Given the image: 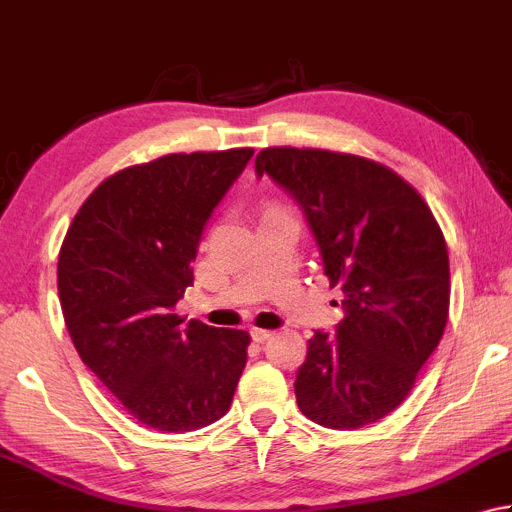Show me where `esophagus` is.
<instances>
[{
  "mask_svg": "<svg viewBox=\"0 0 512 512\" xmlns=\"http://www.w3.org/2000/svg\"><path fill=\"white\" fill-rule=\"evenodd\" d=\"M250 337H253V342H257V344H264L266 339L273 337V330H266V328H253V330H250Z\"/></svg>",
  "mask_w": 512,
  "mask_h": 512,
  "instance_id": "34e87169",
  "label": "esophagus"
}]
</instances>
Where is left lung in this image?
<instances>
[{
  "label": "left lung",
  "instance_id": "left-lung-1",
  "mask_svg": "<svg viewBox=\"0 0 512 512\" xmlns=\"http://www.w3.org/2000/svg\"><path fill=\"white\" fill-rule=\"evenodd\" d=\"M255 170L302 204L330 288L344 295L337 333L308 339L297 370L302 413L326 428L386 417L415 386L444 335L450 266L433 210L393 168L324 148H264Z\"/></svg>",
  "mask_w": 512,
  "mask_h": 512
}]
</instances>
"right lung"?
I'll list each match as a JSON object with an SVG mask.
<instances>
[{
	"mask_svg": "<svg viewBox=\"0 0 512 512\" xmlns=\"http://www.w3.org/2000/svg\"><path fill=\"white\" fill-rule=\"evenodd\" d=\"M253 148L173 153L106 177L59 248L68 335L130 417L188 433L224 417L246 366V330L175 313L199 239Z\"/></svg>",
	"mask_w": 512,
	"mask_h": 512,
	"instance_id": "add662e5",
	"label": "right lung"
}]
</instances>
